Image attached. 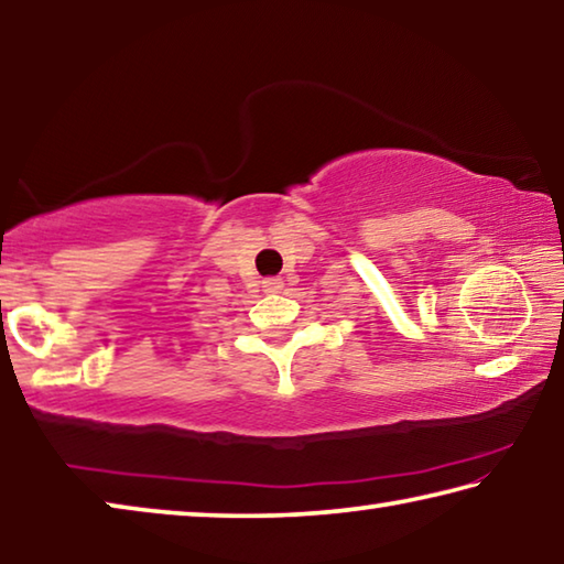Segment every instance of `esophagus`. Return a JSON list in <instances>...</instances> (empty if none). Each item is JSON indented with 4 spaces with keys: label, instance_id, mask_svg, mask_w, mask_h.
<instances>
[{
    "label": "esophagus",
    "instance_id": "34e87169",
    "mask_svg": "<svg viewBox=\"0 0 564 564\" xmlns=\"http://www.w3.org/2000/svg\"><path fill=\"white\" fill-rule=\"evenodd\" d=\"M262 288H264V292H272V294H276V292H282V280L280 276H267V280H262Z\"/></svg>",
    "mask_w": 564,
    "mask_h": 564
}]
</instances>
